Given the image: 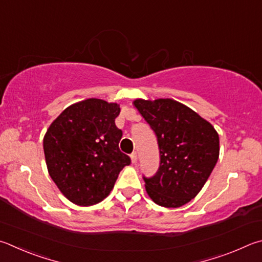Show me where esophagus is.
Returning a JSON list of instances; mask_svg holds the SVG:
<instances>
[{"label": "esophagus", "instance_id": "1", "mask_svg": "<svg viewBox=\"0 0 262 262\" xmlns=\"http://www.w3.org/2000/svg\"><path fill=\"white\" fill-rule=\"evenodd\" d=\"M130 159H132V163L135 164L137 161V154L136 152H133V154L130 155Z\"/></svg>", "mask_w": 262, "mask_h": 262}]
</instances>
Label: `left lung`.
I'll use <instances>...</instances> for the list:
<instances>
[{
  "instance_id": "left-lung-1",
  "label": "left lung",
  "mask_w": 262,
  "mask_h": 262,
  "mask_svg": "<svg viewBox=\"0 0 262 262\" xmlns=\"http://www.w3.org/2000/svg\"><path fill=\"white\" fill-rule=\"evenodd\" d=\"M133 104L156 133L160 152L158 172L143 178L146 193L159 206L185 205L201 191L219 159L217 132L172 98H139Z\"/></svg>"
}]
</instances>
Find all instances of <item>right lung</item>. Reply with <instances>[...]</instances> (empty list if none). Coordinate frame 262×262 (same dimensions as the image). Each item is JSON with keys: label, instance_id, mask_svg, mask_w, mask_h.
I'll return each mask as SVG.
<instances>
[{"label": "right lung", "instance_id": "right-lung-1", "mask_svg": "<svg viewBox=\"0 0 262 262\" xmlns=\"http://www.w3.org/2000/svg\"><path fill=\"white\" fill-rule=\"evenodd\" d=\"M117 103L88 98L74 103L51 122L43 137L47 168L60 192L79 206L102 202L130 158L119 149Z\"/></svg>", "mask_w": 262, "mask_h": 262}]
</instances>
